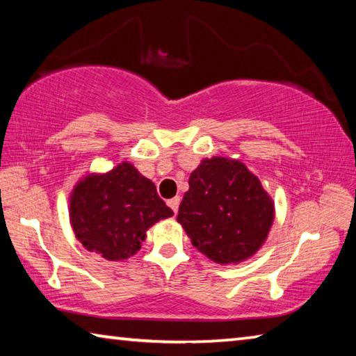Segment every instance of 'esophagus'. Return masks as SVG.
<instances>
[{
	"label": "esophagus",
	"mask_w": 356,
	"mask_h": 356,
	"mask_svg": "<svg viewBox=\"0 0 356 356\" xmlns=\"http://www.w3.org/2000/svg\"><path fill=\"white\" fill-rule=\"evenodd\" d=\"M179 204H180V197H179V196L172 197V200L168 201V206H170V207L172 209V212H174V213H177V210H179Z\"/></svg>",
	"instance_id": "esophagus-1"
}]
</instances>
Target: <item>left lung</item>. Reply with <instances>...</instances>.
I'll return each instance as SVG.
<instances>
[{"label":"left lung","instance_id":"1","mask_svg":"<svg viewBox=\"0 0 356 356\" xmlns=\"http://www.w3.org/2000/svg\"><path fill=\"white\" fill-rule=\"evenodd\" d=\"M177 221L195 248L216 264H238L261 248L275 206L242 161L212 156L191 172Z\"/></svg>","mask_w":356,"mask_h":356}]
</instances>
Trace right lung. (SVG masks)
I'll return each instance as SVG.
<instances>
[{
  "label": "right lung",
  "mask_w": 356,
  "mask_h": 356,
  "mask_svg": "<svg viewBox=\"0 0 356 356\" xmlns=\"http://www.w3.org/2000/svg\"><path fill=\"white\" fill-rule=\"evenodd\" d=\"M69 215L84 248L122 261L141 248L150 226L174 213L154 182L124 161L106 174L83 177L70 195Z\"/></svg>",
  "instance_id": "obj_1"
}]
</instances>
